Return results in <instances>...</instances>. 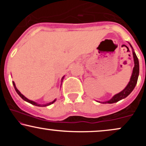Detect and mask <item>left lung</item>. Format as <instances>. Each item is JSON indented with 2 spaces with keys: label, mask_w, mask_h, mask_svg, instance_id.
<instances>
[{
  "label": "left lung",
  "mask_w": 146,
  "mask_h": 146,
  "mask_svg": "<svg viewBox=\"0 0 146 146\" xmlns=\"http://www.w3.org/2000/svg\"><path fill=\"white\" fill-rule=\"evenodd\" d=\"M130 46L132 47L131 45H130ZM132 53H133L135 66H134L133 68V71H132L131 78H130V82H129L128 84L127 85V86L125 87L124 89L122 90L121 92L119 93L118 94L115 95V96L111 99V100H110L109 101L103 102V103L113 104V103H115V102L120 101V100H122V99L125 98L128 95H130V93H131L132 90H133L134 88H135V87L137 84V80H138L139 73V60L136 56V53L134 52V51H132Z\"/></svg>",
  "instance_id": "left-lung-1"
}]
</instances>
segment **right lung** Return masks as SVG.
Returning a JSON list of instances; mask_svg holds the SVG:
<instances>
[{
    "mask_svg": "<svg viewBox=\"0 0 146 146\" xmlns=\"http://www.w3.org/2000/svg\"><path fill=\"white\" fill-rule=\"evenodd\" d=\"M12 83H13V85H14V88H15V90H16V93H17L19 95V96L21 97V98L22 99H23V100H24L25 101H26V102H29V103L31 104H33V105H35V106H48V105L51 104H53V102H54L55 101H56V100H55L54 101H53V102H50V103H48V104H42V105H40V104H38L36 103V102H34L31 101V100H28L27 98H25V97L24 96V95H23V94H21V92H20L19 90H18L17 89V88H16V85H15V83L14 82H13Z\"/></svg>",
    "mask_w": 146,
    "mask_h": 146,
    "instance_id": "1",
    "label": "right lung"
}]
</instances>
